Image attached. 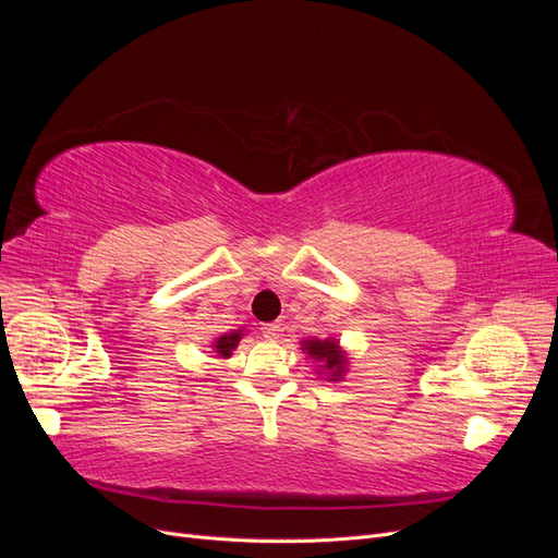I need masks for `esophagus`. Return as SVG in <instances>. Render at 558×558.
I'll return each instance as SVG.
<instances>
[{
  "label": "esophagus",
  "mask_w": 558,
  "mask_h": 558,
  "mask_svg": "<svg viewBox=\"0 0 558 558\" xmlns=\"http://www.w3.org/2000/svg\"><path fill=\"white\" fill-rule=\"evenodd\" d=\"M260 330H263V337H267V340H279L283 328H281L279 320H275V324H265Z\"/></svg>",
  "instance_id": "1"
}]
</instances>
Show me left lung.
Here are the masks:
<instances>
[{"label": "left lung", "instance_id": "8db88e82", "mask_svg": "<svg viewBox=\"0 0 558 558\" xmlns=\"http://www.w3.org/2000/svg\"><path fill=\"white\" fill-rule=\"evenodd\" d=\"M302 351L310 359L318 361L320 369L328 375L330 381H340L347 373V356L335 337H326V340H305L302 342Z\"/></svg>", "mask_w": 558, "mask_h": 558}]
</instances>
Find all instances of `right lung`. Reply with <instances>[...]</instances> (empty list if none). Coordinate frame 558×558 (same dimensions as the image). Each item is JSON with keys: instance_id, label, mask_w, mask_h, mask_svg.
Returning a JSON list of instances; mask_svg holds the SVG:
<instances>
[{"instance_id": "right-lung-1", "label": "right lung", "mask_w": 558, "mask_h": 558, "mask_svg": "<svg viewBox=\"0 0 558 558\" xmlns=\"http://www.w3.org/2000/svg\"><path fill=\"white\" fill-rule=\"evenodd\" d=\"M242 335H244V330H232V332H226V335L218 337V340H216L211 347L216 349V353H218V356H221V359H230V356H232V351H234V347L240 344Z\"/></svg>"}]
</instances>
